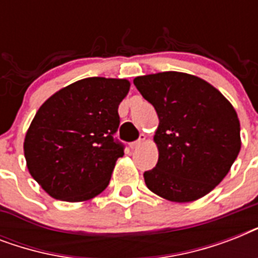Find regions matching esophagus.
Here are the masks:
<instances>
[{
	"label": "esophagus",
	"mask_w": 258,
	"mask_h": 258,
	"mask_svg": "<svg viewBox=\"0 0 258 258\" xmlns=\"http://www.w3.org/2000/svg\"><path fill=\"white\" fill-rule=\"evenodd\" d=\"M145 141H146V135H145V134H142L141 138H139V139H138V141L133 142V143H131V145H130V147H131V149H133V150L138 149V147H139V146H142V145H143V143H145Z\"/></svg>",
	"instance_id": "34e87169"
}]
</instances>
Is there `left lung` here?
Segmentation results:
<instances>
[{
    "label": "left lung",
    "instance_id": "obj_1",
    "mask_svg": "<svg viewBox=\"0 0 258 258\" xmlns=\"http://www.w3.org/2000/svg\"><path fill=\"white\" fill-rule=\"evenodd\" d=\"M154 105L159 158L145 171L147 187L172 202H191L210 192L232 167L241 149L236 109L217 88L182 72L134 79Z\"/></svg>",
    "mask_w": 258,
    "mask_h": 258
}]
</instances>
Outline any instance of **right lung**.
Instances as JSON below:
<instances>
[{
  "label": "right lung",
  "mask_w": 258,
  "mask_h": 258,
  "mask_svg": "<svg viewBox=\"0 0 258 258\" xmlns=\"http://www.w3.org/2000/svg\"><path fill=\"white\" fill-rule=\"evenodd\" d=\"M125 79L87 78L52 95L38 108L24 141L30 175L50 197L88 201L109 183L124 146L115 141Z\"/></svg>",
  "instance_id": "1"
}]
</instances>
